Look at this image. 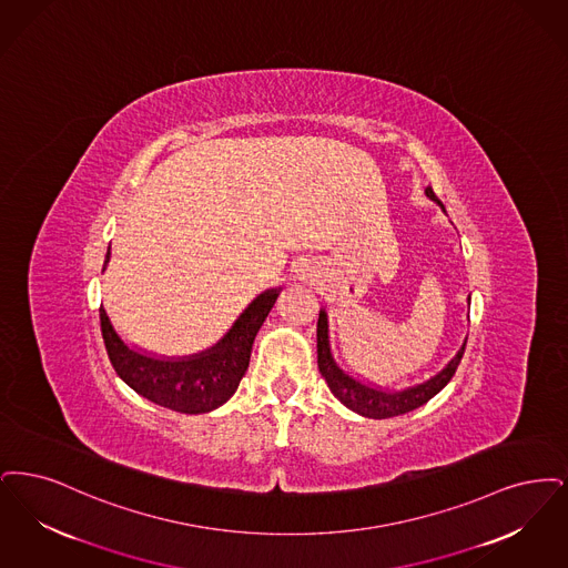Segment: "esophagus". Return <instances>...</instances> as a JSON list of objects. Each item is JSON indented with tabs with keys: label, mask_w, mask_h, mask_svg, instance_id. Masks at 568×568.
I'll use <instances>...</instances> for the list:
<instances>
[{
	"label": "esophagus",
	"mask_w": 568,
	"mask_h": 568,
	"mask_svg": "<svg viewBox=\"0 0 568 568\" xmlns=\"http://www.w3.org/2000/svg\"><path fill=\"white\" fill-rule=\"evenodd\" d=\"M307 277H310L307 270H301V280H307Z\"/></svg>",
	"instance_id": "esophagus-1"
}]
</instances>
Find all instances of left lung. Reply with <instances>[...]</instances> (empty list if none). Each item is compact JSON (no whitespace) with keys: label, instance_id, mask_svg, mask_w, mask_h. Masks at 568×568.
Instances as JSON below:
<instances>
[{"label":"left lung","instance_id":"obj_1","mask_svg":"<svg viewBox=\"0 0 568 568\" xmlns=\"http://www.w3.org/2000/svg\"><path fill=\"white\" fill-rule=\"evenodd\" d=\"M426 197L435 199L445 212L444 203L437 199L430 186L426 189ZM465 346L460 347L456 358L439 375L430 377L428 382L418 384L414 388H407L403 393H384V390H377V388H371L367 384L356 382L354 377H349L347 373L335 365V361L331 356V347H328L326 312L321 310V316H318V369H321L322 377L326 379L333 395L337 396L352 412H356L365 418H395V416L414 412V409H418L419 405L428 403L433 396L442 393L447 386V382L454 377V373L463 361Z\"/></svg>","mask_w":568,"mask_h":568}]
</instances>
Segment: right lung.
<instances>
[{
	"label": "right lung",
	"instance_id": "obj_1",
	"mask_svg": "<svg viewBox=\"0 0 568 568\" xmlns=\"http://www.w3.org/2000/svg\"><path fill=\"white\" fill-rule=\"evenodd\" d=\"M110 258V247L105 263ZM275 291L258 296L226 333L221 344L184 361H159L124 346L110 318L99 307L101 335L110 363L138 395L178 414H207L237 390L250 363V352L261 324L272 312Z\"/></svg>",
	"mask_w": 568,
	"mask_h": 568
}]
</instances>
